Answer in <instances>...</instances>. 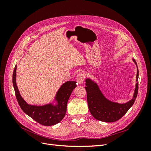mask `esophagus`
I'll return each instance as SVG.
<instances>
[{"label": "esophagus", "mask_w": 151, "mask_h": 151, "mask_svg": "<svg viewBox=\"0 0 151 151\" xmlns=\"http://www.w3.org/2000/svg\"><path fill=\"white\" fill-rule=\"evenodd\" d=\"M84 79H85V74H84V73L81 72L78 76H77V78H76V81L77 83H78V84H83L84 83Z\"/></svg>", "instance_id": "esophagus-1"}]
</instances>
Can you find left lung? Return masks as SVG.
Returning <instances> with one entry per match:
<instances>
[{
	"label": "left lung",
	"instance_id": "8db88e82",
	"mask_svg": "<svg viewBox=\"0 0 151 151\" xmlns=\"http://www.w3.org/2000/svg\"><path fill=\"white\" fill-rule=\"evenodd\" d=\"M137 66L136 83L132 98L127 103H119L112 101L105 97L98 84L88 77L86 79L85 89L87 92V100L91 115L96 119L104 122H114L125 115L134 104L138 93L139 70L135 59H132Z\"/></svg>",
	"mask_w": 151,
	"mask_h": 151
}]
</instances>
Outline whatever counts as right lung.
<instances>
[{
	"label": "right lung",
	"mask_w": 151,
	"mask_h": 151,
	"mask_svg": "<svg viewBox=\"0 0 151 151\" xmlns=\"http://www.w3.org/2000/svg\"><path fill=\"white\" fill-rule=\"evenodd\" d=\"M16 65L13 72L12 83L16 96L22 110L34 120L45 126H51L60 122L65 116L68 100L72 91L77 86L76 81H67L58 89L53 101L37 106L29 104L22 98L16 84Z\"/></svg>",
	"instance_id": "right-lung-1"
}]
</instances>
